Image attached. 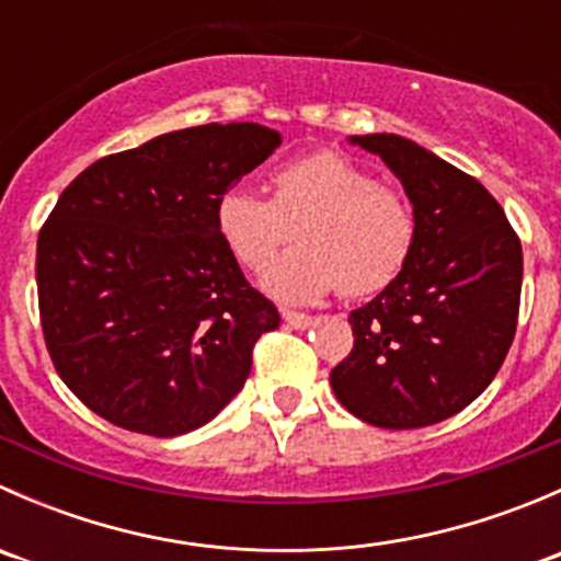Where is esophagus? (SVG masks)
I'll return each mask as SVG.
<instances>
[{
  "label": "esophagus",
  "mask_w": 561,
  "mask_h": 561,
  "mask_svg": "<svg viewBox=\"0 0 561 561\" xmlns=\"http://www.w3.org/2000/svg\"><path fill=\"white\" fill-rule=\"evenodd\" d=\"M282 320L287 322L290 328H298V331H304V328H309L314 322L312 314H301V312H293V309H285L282 312Z\"/></svg>",
  "instance_id": "obj_1"
}]
</instances>
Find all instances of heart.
Returning <instances> with one entry per match:
<instances>
[{
  "label": "heart",
  "instance_id": "1",
  "mask_svg": "<svg viewBox=\"0 0 561 561\" xmlns=\"http://www.w3.org/2000/svg\"><path fill=\"white\" fill-rule=\"evenodd\" d=\"M217 228L249 268H263L298 230L304 244L276 257L260 279L285 304H314L339 287L350 298L382 293L407 268L417 239L412 203L336 151L285 162L274 173V197L225 190Z\"/></svg>",
  "mask_w": 561,
  "mask_h": 561
}]
</instances>
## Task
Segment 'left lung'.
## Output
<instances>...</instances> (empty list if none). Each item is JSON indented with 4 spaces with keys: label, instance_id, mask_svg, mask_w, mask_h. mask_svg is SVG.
Segmentation results:
<instances>
[{
    "label": "left lung",
    "instance_id": "8db88e82",
    "mask_svg": "<svg viewBox=\"0 0 561 561\" xmlns=\"http://www.w3.org/2000/svg\"><path fill=\"white\" fill-rule=\"evenodd\" d=\"M347 140L401 181L417 239L399 279L350 312L355 344L331 388L371 426H434L472 404L511 350L522 241L491 192L434 151L390 133Z\"/></svg>",
    "mask_w": 561,
    "mask_h": 561
}]
</instances>
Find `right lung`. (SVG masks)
Masks as SVG:
<instances>
[{
	"label": "right lung",
	"instance_id": "obj_1",
	"mask_svg": "<svg viewBox=\"0 0 561 561\" xmlns=\"http://www.w3.org/2000/svg\"><path fill=\"white\" fill-rule=\"evenodd\" d=\"M282 144L252 122L203 124L78 175L37 239L45 344L67 388L113 426L201 428L244 388L279 325L217 228V201Z\"/></svg>",
	"mask_w": 561,
	"mask_h": 561
}]
</instances>
